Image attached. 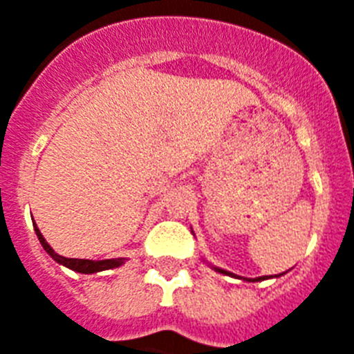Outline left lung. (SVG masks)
Returning <instances> with one entry per match:
<instances>
[{
  "instance_id": "obj_1",
  "label": "left lung",
  "mask_w": 354,
  "mask_h": 354,
  "mask_svg": "<svg viewBox=\"0 0 354 354\" xmlns=\"http://www.w3.org/2000/svg\"><path fill=\"white\" fill-rule=\"evenodd\" d=\"M216 270L220 271V273H225V275H232V273H229V271H225V270H220V268H216ZM266 277H259V279H253V282L254 281H264Z\"/></svg>"
}]
</instances>
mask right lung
I'll use <instances>...</instances> for the list:
<instances>
[{"instance_id":"right-lung-1","label":"right lung","mask_w":354,"mask_h":354,"mask_svg":"<svg viewBox=\"0 0 354 354\" xmlns=\"http://www.w3.org/2000/svg\"><path fill=\"white\" fill-rule=\"evenodd\" d=\"M35 232H37V236L38 240H40V243H42V248L46 249V253H48L51 259H55L59 264L66 266V268H70V270L79 271V273H95V271L112 270V268H118V266H122L123 262H125L123 259H109V260L66 259V257H60V254L55 253L53 249H51V245L44 240V236L40 234V231H38V227H35Z\"/></svg>"}]
</instances>
